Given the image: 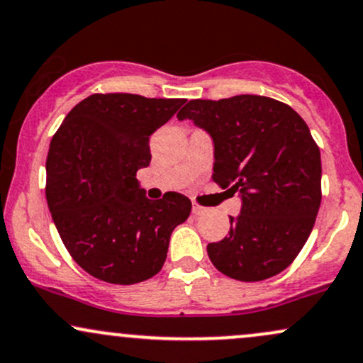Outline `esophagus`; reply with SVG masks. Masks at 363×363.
<instances>
[{"instance_id":"esophagus-1","label":"esophagus","mask_w":363,"mask_h":363,"mask_svg":"<svg viewBox=\"0 0 363 363\" xmlns=\"http://www.w3.org/2000/svg\"><path fill=\"white\" fill-rule=\"evenodd\" d=\"M206 213V208L205 206H199V205H196V203H193V215H205Z\"/></svg>"}]
</instances>
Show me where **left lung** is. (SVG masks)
Returning <instances> with one entry per match:
<instances>
[{"label": "left lung", "mask_w": 363, "mask_h": 363, "mask_svg": "<svg viewBox=\"0 0 363 363\" xmlns=\"http://www.w3.org/2000/svg\"><path fill=\"white\" fill-rule=\"evenodd\" d=\"M213 141V181L239 193L240 213L206 251L240 281L281 273L309 239L320 206V153L306 121L261 95L189 101L177 114Z\"/></svg>", "instance_id": "left-lung-1"}]
</instances>
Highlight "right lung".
Here are the masks:
<instances>
[{
    "instance_id": "add662e5",
    "label": "right lung",
    "mask_w": 363,
    "mask_h": 363,
    "mask_svg": "<svg viewBox=\"0 0 363 363\" xmlns=\"http://www.w3.org/2000/svg\"><path fill=\"white\" fill-rule=\"evenodd\" d=\"M184 99L94 94L73 107L52 136L45 199L62 244L91 277L133 285L155 277L174 228L191 201L148 199L136 172L150 165V136Z\"/></svg>"
}]
</instances>
